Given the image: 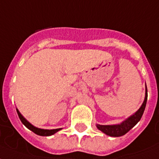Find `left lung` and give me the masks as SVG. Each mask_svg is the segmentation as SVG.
Listing matches in <instances>:
<instances>
[{
  "instance_id": "obj_1",
  "label": "left lung",
  "mask_w": 159,
  "mask_h": 159,
  "mask_svg": "<svg viewBox=\"0 0 159 159\" xmlns=\"http://www.w3.org/2000/svg\"><path fill=\"white\" fill-rule=\"evenodd\" d=\"M147 87L145 86V96L144 102L142 105L141 106L138 110L136 111L131 116L126 119L125 120L123 121L120 124L118 125H96L98 129L102 133H104L107 135L110 136V137H121V136L125 135L131 129H133L137 123L139 122L141 120V116L144 113L145 106H146V102H147Z\"/></svg>"
}]
</instances>
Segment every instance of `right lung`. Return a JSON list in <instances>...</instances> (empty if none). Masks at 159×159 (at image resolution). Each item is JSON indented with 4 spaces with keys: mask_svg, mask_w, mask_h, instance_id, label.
<instances>
[{
    "mask_svg": "<svg viewBox=\"0 0 159 159\" xmlns=\"http://www.w3.org/2000/svg\"><path fill=\"white\" fill-rule=\"evenodd\" d=\"M16 110H17V113H18V117H19V119L21 120L22 124H23V125H25L28 129L31 130L33 133H34L35 134H37V135L47 136V137H48V136L53 135L54 133H56L57 132L60 131V130L62 129H50V130H49V129H39V128L34 127V125H32L30 122H28L26 119L22 116V115L19 112V111H18V109L16 108Z\"/></svg>",
    "mask_w": 159,
    "mask_h": 159,
    "instance_id": "add662e5",
    "label": "right lung"
}]
</instances>
